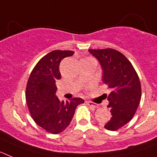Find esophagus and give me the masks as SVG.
Segmentation results:
<instances>
[{"mask_svg":"<svg viewBox=\"0 0 157 157\" xmlns=\"http://www.w3.org/2000/svg\"><path fill=\"white\" fill-rule=\"evenodd\" d=\"M86 103H87V105H89V106L94 107V108H98V104L94 103V102H92V101H87V102H86Z\"/></svg>","mask_w":157,"mask_h":157,"instance_id":"esophagus-1","label":"esophagus"}]
</instances>
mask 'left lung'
I'll list each match as a JSON object with an SVG mask.
<instances>
[{"instance_id": "obj_1", "label": "left lung", "mask_w": 157, "mask_h": 157, "mask_svg": "<svg viewBox=\"0 0 157 157\" xmlns=\"http://www.w3.org/2000/svg\"><path fill=\"white\" fill-rule=\"evenodd\" d=\"M102 69V81L112 92L108 96V108L112 115L105 125L109 130H116L133 118L141 101V88L137 72L127 58L112 48L89 49Z\"/></svg>"}]
</instances>
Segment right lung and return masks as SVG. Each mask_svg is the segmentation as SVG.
Wrapping results in <instances>:
<instances>
[{"label":"right lung","instance_id":"right-lung-1","mask_svg":"<svg viewBox=\"0 0 157 157\" xmlns=\"http://www.w3.org/2000/svg\"><path fill=\"white\" fill-rule=\"evenodd\" d=\"M74 54L70 50H54L37 62L30 73L26 88V101L33 120L51 134H59L68 127L76 107L84 101L72 98L64 102L56 95V82L60 79L59 63Z\"/></svg>","mask_w":157,"mask_h":157}]
</instances>
